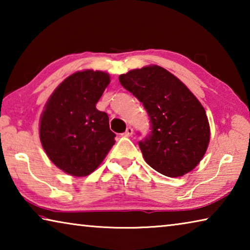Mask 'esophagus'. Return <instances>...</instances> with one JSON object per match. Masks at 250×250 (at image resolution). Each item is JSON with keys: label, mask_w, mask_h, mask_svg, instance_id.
<instances>
[{"label": "esophagus", "mask_w": 250, "mask_h": 250, "mask_svg": "<svg viewBox=\"0 0 250 250\" xmlns=\"http://www.w3.org/2000/svg\"><path fill=\"white\" fill-rule=\"evenodd\" d=\"M132 133H133V129L131 128V126H128V128H126V130H125V132L122 133V135H125V137H131Z\"/></svg>", "instance_id": "esophagus-1"}]
</instances>
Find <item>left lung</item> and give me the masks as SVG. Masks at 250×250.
I'll list each match as a JSON object with an SVG mask.
<instances>
[{
	"label": "left lung",
	"mask_w": 250,
	"mask_h": 250,
	"mask_svg": "<svg viewBox=\"0 0 250 250\" xmlns=\"http://www.w3.org/2000/svg\"><path fill=\"white\" fill-rule=\"evenodd\" d=\"M119 82L150 117L151 134L139 142L146 162L168 177L195 168L208 146L210 130L205 109L192 91L156 65L130 70Z\"/></svg>",
	"instance_id": "8db88e82"
}]
</instances>
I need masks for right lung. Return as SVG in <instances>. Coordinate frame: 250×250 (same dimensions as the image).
Wrapping results in <instances>:
<instances>
[{"label":"right lung","instance_id":"add662e5","mask_svg":"<svg viewBox=\"0 0 250 250\" xmlns=\"http://www.w3.org/2000/svg\"><path fill=\"white\" fill-rule=\"evenodd\" d=\"M110 83L108 73L86 69L67 77L45 104L40 139L49 160L73 176H87L115 145L109 118L96 104Z\"/></svg>","mask_w":250,"mask_h":250}]
</instances>
